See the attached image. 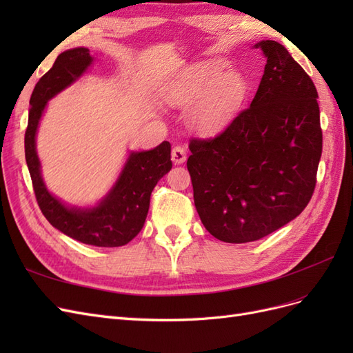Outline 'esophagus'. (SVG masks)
Instances as JSON below:
<instances>
[{
	"mask_svg": "<svg viewBox=\"0 0 353 353\" xmlns=\"http://www.w3.org/2000/svg\"><path fill=\"white\" fill-rule=\"evenodd\" d=\"M185 159H187L185 147L184 145H175L172 148V162L175 165H181V163L185 162Z\"/></svg>",
	"mask_w": 353,
	"mask_h": 353,
	"instance_id": "34e87169",
	"label": "esophagus"
}]
</instances>
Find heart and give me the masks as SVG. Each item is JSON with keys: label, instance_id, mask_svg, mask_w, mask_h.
Here are the masks:
<instances>
[{"label": "heart", "instance_id": "b5f03b06", "mask_svg": "<svg viewBox=\"0 0 353 353\" xmlns=\"http://www.w3.org/2000/svg\"><path fill=\"white\" fill-rule=\"evenodd\" d=\"M248 83L236 70L225 66L209 68L196 73L174 95L172 101L181 105H193L190 121L200 132L219 130L237 110L243 101Z\"/></svg>", "mask_w": 353, "mask_h": 353}]
</instances>
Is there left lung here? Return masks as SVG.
Instances as JSON below:
<instances>
[{"instance_id":"1","label":"left lung","mask_w":353,"mask_h":353,"mask_svg":"<svg viewBox=\"0 0 353 353\" xmlns=\"http://www.w3.org/2000/svg\"><path fill=\"white\" fill-rule=\"evenodd\" d=\"M253 101L212 138H191L187 168L205 228L225 243L256 241L311 200L323 131L312 79L275 41Z\"/></svg>"}]
</instances>
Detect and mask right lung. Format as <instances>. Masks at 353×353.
Instances as JSON below:
<instances>
[{
  "label": "right lung",
  "mask_w": 353,
  "mask_h": 353,
  "mask_svg": "<svg viewBox=\"0 0 353 353\" xmlns=\"http://www.w3.org/2000/svg\"><path fill=\"white\" fill-rule=\"evenodd\" d=\"M91 61L88 48L68 50L61 52L52 68L38 81L29 101L25 157L38 206L52 227L83 244L119 248L130 243L144 225L152 191L157 181L172 168L170 144L163 141L153 150L131 153L110 193L91 209L68 208L48 193L41 178L35 150L38 123L47 101L77 81Z\"/></svg>",
  "instance_id": "obj_1"
}]
</instances>
